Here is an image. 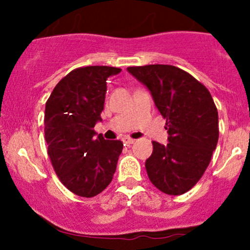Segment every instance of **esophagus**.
Here are the masks:
<instances>
[{"label": "esophagus", "instance_id": "1", "mask_svg": "<svg viewBox=\"0 0 250 250\" xmlns=\"http://www.w3.org/2000/svg\"><path fill=\"white\" fill-rule=\"evenodd\" d=\"M134 139H132V138H123V143H125V145L129 146L132 145V144H134Z\"/></svg>", "mask_w": 250, "mask_h": 250}]
</instances>
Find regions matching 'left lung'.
<instances>
[{"label":"left lung","instance_id":"8db88e82","mask_svg":"<svg viewBox=\"0 0 250 250\" xmlns=\"http://www.w3.org/2000/svg\"><path fill=\"white\" fill-rule=\"evenodd\" d=\"M127 71L150 92L166 118L168 144L153 141L145 167L151 183L167 195H183L197 184L219 139L218 110L202 83L173 65H145Z\"/></svg>","mask_w":250,"mask_h":250}]
</instances>
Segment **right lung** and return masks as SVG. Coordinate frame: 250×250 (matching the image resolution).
<instances>
[{"label": "right lung", "mask_w": 250, "mask_h": 250, "mask_svg": "<svg viewBox=\"0 0 250 250\" xmlns=\"http://www.w3.org/2000/svg\"><path fill=\"white\" fill-rule=\"evenodd\" d=\"M121 71L112 66L72 70L46 103L48 155L60 181L81 197H94L109 186L122 152V141L105 140L94 132L102 121L107 78Z\"/></svg>", "instance_id": "1"}]
</instances>
